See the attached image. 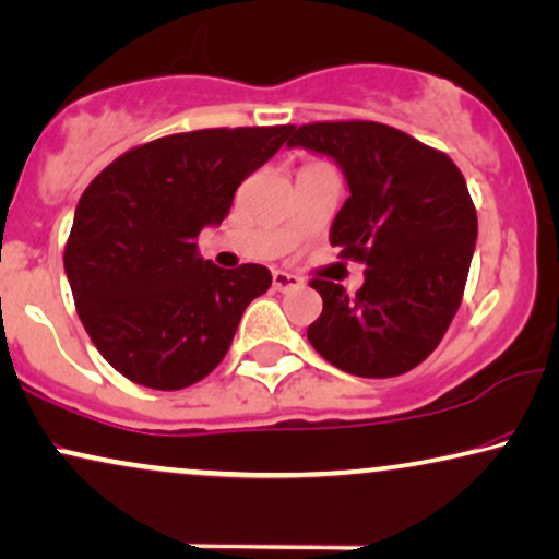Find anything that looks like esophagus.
<instances>
[{
  "instance_id": "34e87169",
  "label": "esophagus",
  "mask_w": 559,
  "mask_h": 559,
  "mask_svg": "<svg viewBox=\"0 0 559 559\" xmlns=\"http://www.w3.org/2000/svg\"><path fill=\"white\" fill-rule=\"evenodd\" d=\"M301 286V278L286 271H273V288L275 292H292V288Z\"/></svg>"
}]
</instances>
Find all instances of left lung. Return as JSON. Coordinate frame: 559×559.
<instances>
[{
    "mask_svg": "<svg viewBox=\"0 0 559 559\" xmlns=\"http://www.w3.org/2000/svg\"><path fill=\"white\" fill-rule=\"evenodd\" d=\"M288 146L328 154L350 195L330 245L366 265L356 294L328 278L309 286L322 314L307 337L324 361L364 379L400 377L447 335L467 286L477 211L449 154L377 121H317L292 129Z\"/></svg>",
    "mask_w": 559,
    "mask_h": 559,
    "instance_id": "1",
    "label": "left lung"
}]
</instances>
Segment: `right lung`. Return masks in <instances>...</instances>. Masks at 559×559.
Masks as SVG:
<instances>
[{"instance_id": "right-lung-1", "label": "right lung", "mask_w": 559, "mask_h": 559, "mask_svg": "<svg viewBox=\"0 0 559 559\" xmlns=\"http://www.w3.org/2000/svg\"><path fill=\"white\" fill-rule=\"evenodd\" d=\"M294 126L201 129L133 146L84 190L63 271L76 314L126 379L162 392L206 379L271 271H222L198 252L237 188L284 146Z\"/></svg>"}]
</instances>
